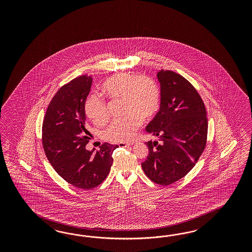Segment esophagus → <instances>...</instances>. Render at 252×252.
I'll use <instances>...</instances> for the list:
<instances>
[{"label": "esophagus", "mask_w": 252, "mask_h": 252, "mask_svg": "<svg viewBox=\"0 0 252 252\" xmlns=\"http://www.w3.org/2000/svg\"><path fill=\"white\" fill-rule=\"evenodd\" d=\"M133 143H124V142H122V143H118V146L119 147H127V146L132 145Z\"/></svg>", "instance_id": "esophagus-1"}]
</instances>
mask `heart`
<instances>
[{
  "mask_svg": "<svg viewBox=\"0 0 252 252\" xmlns=\"http://www.w3.org/2000/svg\"><path fill=\"white\" fill-rule=\"evenodd\" d=\"M102 91L113 99H123V113L126 116L115 119L103 132L111 142H128L133 139L141 125L157 114L160 105V92L152 78L122 73L110 77L102 85ZM85 113L97 126L109 120L106 101L92 94L85 100Z\"/></svg>",
  "mask_w": 252,
  "mask_h": 252,
  "instance_id": "1",
  "label": "heart"
}]
</instances>
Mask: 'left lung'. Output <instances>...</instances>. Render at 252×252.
<instances>
[{"label": "left lung", "mask_w": 252, "mask_h": 252, "mask_svg": "<svg viewBox=\"0 0 252 252\" xmlns=\"http://www.w3.org/2000/svg\"><path fill=\"white\" fill-rule=\"evenodd\" d=\"M157 77L160 110L146 131L159 139L146 142L149 155L141 166L153 182L168 186L183 178L203 153L208 119L203 100L184 76L162 69Z\"/></svg>", "instance_id": "left-lung-1"}]
</instances>
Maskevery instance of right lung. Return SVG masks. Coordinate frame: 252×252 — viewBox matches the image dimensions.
Here are the masks:
<instances>
[{
	"mask_svg": "<svg viewBox=\"0 0 252 252\" xmlns=\"http://www.w3.org/2000/svg\"><path fill=\"white\" fill-rule=\"evenodd\" d=\"M92 77L80 76L62 86L46 111L42 123V145L56 173L67 183L91 189L102 183L113 164L117 145L103 143L99 151L86 150L92 137L87 130L85 100Z\"/></svg>",
	"mask_w": 252,
	"mask_h": 252,
	"instance_id": "obj_1",
	"label": "right lung"
}]
</instances>
